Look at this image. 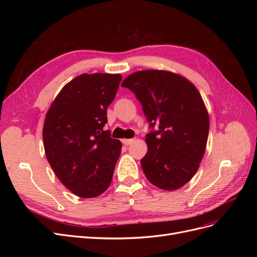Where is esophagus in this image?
<instances>
[{"label": "esophagus", "instance_id": "34e87169", "mask_svg": "<svg viewBox=\"0 0 257 257\" xmlns=\"http://www.w3.org/2000/svg\"><path fill=\"white\" fill-rule=\"evenodd\" d=\"M133 142H134V139H123V141H122V143H123L124 145H125V146L131 145Z\"/></svg>", "mask_w": 257, "mask_h": 257}]
</instances>
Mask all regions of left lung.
<instances>
[{
	"mask_svg": "<svg viewBox=\"0 0 257 257\" xmlns=\"http://www.w3.org/2000/svg\"><path fill=\"white\" fill-rule=\"evenodd\" d=\"M121 85L134 92L151 127L141 161L147 179L165 191L182 188L199 168L208 141L209 114L198 90L184 77L158 69L133 73Z\"/></svg>",
	"mask_w": 257,
	"mask_h": 257,
	"instance_id": "1",
	"label": "left lung"
}]
</instances>
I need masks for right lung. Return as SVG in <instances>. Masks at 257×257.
Returning <instances> with one entry per match:
<instances>
[{"label": "right lung", "instance_id": "1", "mask_svg": "<svg viewBox=\"0 0 257 257\" xmlns=\"http://www.w3.org/2000/svg\"><path fill=\"white\" fill-rule=\"evenodd\" d=\"M121 79L119 74L77 76L46 114V158L59 180L79 197H96L111 183L122 145L104 126Z\"/></svg>", "mask_w": 257, "mask_h": 257}]
</instances>
